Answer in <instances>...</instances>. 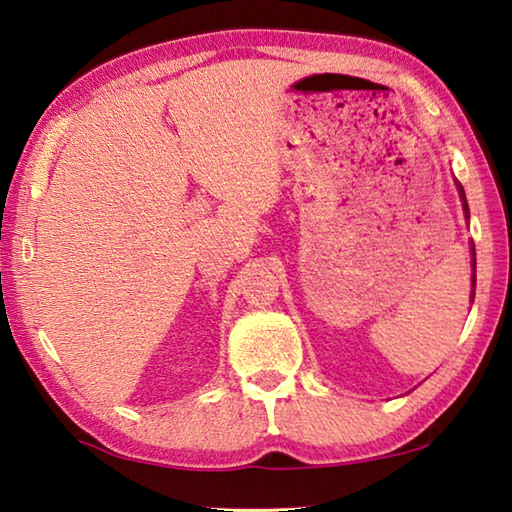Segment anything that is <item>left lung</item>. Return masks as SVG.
<instances>
[{
    "label": "left lung",
    "instance_id": "8db88e82",
    "mask_svg": "<svg viewBox=\"0 0 512 512\" xmlns=\"http://www.w3.org/2000/svg\"><path fill=\"white\" fill-rule=\"evenodd\" d=\"M454 183H457V190H459V197H461V203H463V215H466V219H470V210H468V201H466V192H463V185L454 179ZM470 253H472V300H475V286H477V255H475V244H470Z\"/></svg>",
    "mask_w": 512,
    "mask_h": 512
}]
</instances>
